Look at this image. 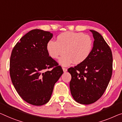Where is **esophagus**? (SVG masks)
<instances>
[{
	"mask_svg": "<svg viewBox=\"0 0 122 122\" xmlns=\"http://www.w3.org/2000/svg\"><path fill=\"white\" fill-rule=\"evenodd\" d=\"M62 70H63V72H67V68H64V67H63V68H62Z\"/></svg>",
	"mask_w": 122,
	"mask_h": 122,
	"instance_id": "1",
	"label": "esophagus"
}]
</instances>
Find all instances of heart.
<instances>
[{
  "label": "heart",
  "mask_w": 122,
  "mask_h": 122,
  "mask_svg": "<svg viewBox=\"0 0 122 122\" xmlns=\"http://www.w3.org/2000/svg\"><path fill=\"white\" fill-rule=\"evenodd\" d=\"M93 48V41L90 36L83 33L66 32L59 34L57 41L50 40L46 49L49 55L53 59H60V64L64 66L74 62L76 65L81 63L89 57Z\"/></svg>",
  "instance_id": "1"
}]
</instances>
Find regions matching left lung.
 I'll return each mask as SVG.
<instances>
[{"instance_id": "left-lung-1", "label": "left lung", "mask_w": 122, "mask_h": 122, "mask_svg": "<svg viewBox=\"0 0 122 122\" xmlns=\"http://www.w3.org/2000/svg\"><path fill=\"white\" fill-rule=\"evenodd\" d=\"M90 32L94 41L89 57L84 62L68 69L72 76L70 88L73 97L84 105L95 102L102 96L112 74L111 48L100 34L93 30Z\"/></svg>"}]
</instances>
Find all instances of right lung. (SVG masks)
I'll return each instance as SVG.
<instances>
[{"label": "right lung", "mask_w": 122, "mask_h": 122, "mask_svg": "<svg viewBox=\"0 0 122 122\" xmlns=\"http://www.w3.org/2000/svg\"><path fill=\"white\" fill-rule=\"evenodd\" d=\"M52 36L41 30H30L16 43L11 54L12 84L23 100L35 106L49 101L54 85L63 72L47 51Z\"/></svg>", "instance_id": "1"}]
</instances>
